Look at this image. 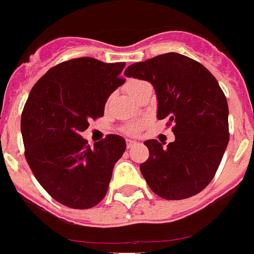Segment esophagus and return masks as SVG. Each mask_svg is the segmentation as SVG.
Here are the masks:
<instances>
[{
	"label": "esophagus",
	"mask_w": 254,
	"mask_h": 254,
	"mask_svg": "<svg viewBox=\"0 0 254 254\" xmlns=\"http://www.w3.org/2000/svg\"><path fill=\"white\" fill-rule=\"evenodd\" d=\"M136 144H137V142L135 141V140H131V139L127 140V149H131V147L135 146Z\"/></svg>",
	"instance_id": "34e87169"
}]
</instances>
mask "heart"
I'll list each match as a JSON object with an SVG mask.
<instances>
[{
    "label": "heart",
    "instance_id": "b5f03b06",
    "mask_svg": "<svg viewBox=\"0 0 254 254\" xmlns=\"http://www.w3.org/2000/svg\"><path fill=\"white\" fill-rule=\"evenodd\" d=\"M145 84H146V82H144V80L130 79L125 83V90H127V92L129 93L132 98H134L135 95L137 94V92L141 89L142 85H145ZM137 130H139V125H130V127H127V131L129 132V134H134V132H136Z\"/></svg>",
    "mask_w": 254,
    "mask_h": 254
}]
</instances>
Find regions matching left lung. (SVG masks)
<instances>
[{
    "label": "left lung",
    "instance_id": "8db88e82",
    "mask_svg": "<svg viewBox=\"0 0 254 254\" xmlns=\"http://www.w3.org/2000/svg\"><path fill=\"white\" fill-rule=\"evenodd\" d=\"M124 74L151 83L157 119L174 124L175 141L166 147L155 139L144 142L149 159L140 171L149 187L165 200L197 195L215 176L230 140L227 99L216 78L179 53L134 63Z\"/></svg>",
    "mask_w": 254,
    "mask_h": 254
}]
</instances>
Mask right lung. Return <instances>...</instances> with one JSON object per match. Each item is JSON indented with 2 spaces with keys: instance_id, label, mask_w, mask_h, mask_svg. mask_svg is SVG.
I'll return each instance as SVG.
<instances>
[{
  "instance_id": "right-lung-1",
  "label": "right lung",
  "mask_w": 254,
  "mask_h": 254,
  "mask_svg": "<svg viewBox=\"0 0 254 254\" xmlns=\"http://www.w3.org/2000/svg\"><path fill=\"white\" fill-rule=\"evenodd\" d=\"M125 63L90 57L51 68L32 88L21 118L24 156L37 181L62 205L87 210L105 197L125 140L108 135L88 145L80 132L104 115L109 95L124 84Z\"/></svg>"
}]
</instances>
